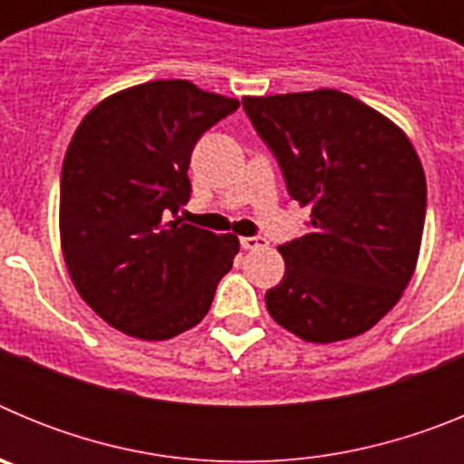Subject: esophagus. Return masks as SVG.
<instances>
[{
	"label": "esophagus",
	"instance_id": "esophagus-1",
	"mask_svg": "<svg viewBox=\"0 0 464 464\" xmlns=\"http://www.w3.org/2000/svg\"><path fill=\"white\" fill-rule=\"evenodd\" d=\"M269 241L265 237H241V248L246 251H256V248H267Z\"/></svg>",
	"mask_w": 464,
	"mask_h": 464
}]
</instances>
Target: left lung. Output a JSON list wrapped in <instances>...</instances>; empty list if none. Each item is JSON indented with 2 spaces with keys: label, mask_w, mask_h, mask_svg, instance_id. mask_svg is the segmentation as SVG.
<instances>
[{
  "label": "left lung",
  "mask_w": 464,
  "mask_h": 464,
  "mask_svg": "<svg viewBox=\"0 0 464 464\" xmlns=\"http://www.w3.org/2000/svg\"><path fill=\"white\" fill-rule=\"evenodd\" d=\"M276 155L309 232L278 246L285 274L269 315L295 337L332 343L372 330L416 272L428 183L413 143L372 106L339 90L244 97Z\"/></svg>",
  "instance_id": "left-lung-1"
}]
</instances>
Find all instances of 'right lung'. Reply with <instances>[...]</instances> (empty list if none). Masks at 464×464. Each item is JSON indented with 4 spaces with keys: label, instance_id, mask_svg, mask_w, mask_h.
Instances as JSON below:
<instances>
[{
    "label": "right lung",
    "instance_id": "obj_1",
    "mask_svg": "<svg viewBox=\"0 0 464 464\" xmlns=\"http://www.w3.org/2000/svg\"><path fill=\"white\" fill-rule=\"evenodd\" d=\"M237 106L190 81H150L102 100L69 141L64 265L85 304L130 337L162 342L195 327L232 269L235 235L171 216L190 197L197 139Z\"/></svg>",
    "mask_w": 464,
    "mask_h": 464
}]
</instances>
